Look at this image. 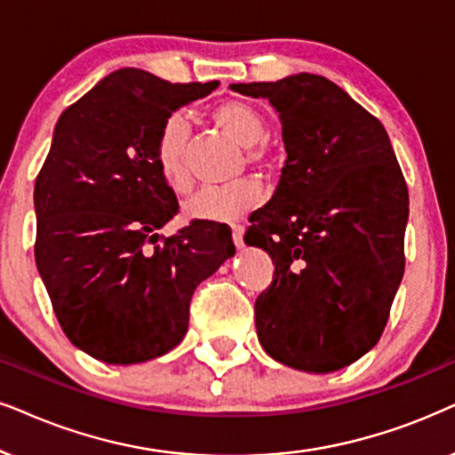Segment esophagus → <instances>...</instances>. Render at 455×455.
Segmentation results:
<instances>
[{"label": "esophagus", "mask_w": 455, "mask_h": 455, "mask_svg": "<svg viewBox=\"0 0 455 455\" xmlns=\"http://www.w3.org/2000/svg\"><path fill=\"white\" fill-rule=\"evenodd\" d=\"M232 238H234V244L235 249H242V244H244V228L242 226H232Z\"/></svg>", "instance_id": "obj_1"}]
</instances>
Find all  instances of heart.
I'll list each match as a JSON object with an SVG mask.
<instances>
[{"label":"heart","mask_w":455,"mask_h":455,"mask_svg":"<svg viewBox=\"0 0 455 455\" xmlns=\"http://www.w3.org/2000/svg\"><path fill=\"white\" fill-rule=\"evenodd\" d=\"M213 121L223 132L244 146L246 163L257 169H274L278 163V150L265 141L267 123L255 106L242 100H228L215 106ZM190 140V123L184 115L173 112L158 129L155 156L163 180L173 190H186L190 186L186 152ZM261 198V186L255 177H240L226 186L200 188L184 200L186 220L192 221H235L244 217Z\"/></svg>","instance_id":"heart-1"}]
</instances>
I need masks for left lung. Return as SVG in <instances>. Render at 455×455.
<instances>
[{
	"label": "left lung",
	"mask_w": 455,
	"mask_h": 455,
	"mask_svg": "<svg viewBox=\"0 0 455 455\" xmlns=\"http://www.w3.org/2000/svg\"><path fill=\"white\" fill-rule=\"evenodd\" d=\"M232 90L269 100L288 155L244 234L275 265L255 300L259 340L294 370H340L379 343L403 278L410 198L391 140L326 76Z\"/></svg>",
	"instance_id": "8db88e82"
}]
</instances>
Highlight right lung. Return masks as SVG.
Wrapping results in <instances>:
<instances>
[{
	"label": "right lung",
	"instance_id": "right-lung-1",
	"mask_svg": "<svg viewBox=\"0 0 455 455\" xmlns=\"http://www.w3.org/2000/svg\"><path fill=\"white\" fill-rule=\"evenodd\" d=\"M217 85L121 68L56 123L35 180V263L67 339L100 362H148L180 345L196 286L235 252L211 221L156 234L180 209L156 164L158 129Z\"/></svg>",
	"mask_w": 455,
	"mask_h": 455
}]
</instances>
